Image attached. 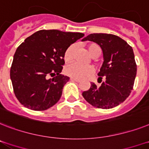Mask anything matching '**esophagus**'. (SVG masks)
Returning a JSON list of instances; mask_svg holds the SVG:
<instances>
[{
	"instance_id": "1",
	"label": "esophagus",
	"mask_w": 149,
	"mask_h": 149,
	"mask_svg": "<svg viewBox=\"0 0 149 149\" xmlns=\"http://www.w3.org/2000/svg\"><path fill=\"white\" fill-rule=\"evenodd\" d=\"M70 79L72 81H75V82H77V83H79L80 82V80L79 79H76V78H72V77H71Z\"/></svg>"
}]
</instances>
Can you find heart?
Masks as SVG:
<instances>
[{
    "mask_svg": "<svg viewBox=\"0 0 149 149\" xmlns=\"http://www.w3.org/2000/svg\"><path fill=\"white\" fill-rule=\"evenodd\" d=\"M76 49H77V46L75 44H72L66 48L63 54V59L65 62L70 63L73 60ZM87 49H88L89 54L91 55L92 57L93 58L98 57L101 53V49H100V47L95 43L88 44ZM64 71L67 76H70L71 77L76 79H84L92 74L93 72L94 69L91 66H83L77 63H72L66 66Z\"/></svg>",
    "mask_w": 149,
    "mask_h": 149,
    "instance_id": "heart-1",
    "label": "heart"
}]
</instances>
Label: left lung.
Returning a JSON list of instances; mask_svg holds the SVG:
<instances>
[{"mask_svg":"<svg viewBox=\"0 0 149 149\" xmlns=\"http://www.w3.org/2000/svg\"><path fill=\"white\" fill-rule=\"evenodd\" d=\"M83 40L98 43L103 52L104 62L99 79L100 86L92 83L88 90L83 93V98L98 109L114 108L129 97L133 89L137 72L133 49L118 36L107 33H92Z\"/></svg>","mask_w":149,"mask_h":149,"instance_id":"obj_1","label":"left lung"}]
</instances>
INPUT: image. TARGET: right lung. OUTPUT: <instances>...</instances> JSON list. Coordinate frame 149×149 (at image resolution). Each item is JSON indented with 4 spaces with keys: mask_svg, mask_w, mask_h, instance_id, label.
Masks as SVG:
<instances>
[{
    "mask_svg": "<svg viewBox=\"0 0 149 149\" xmlns=\"http://www.w3.org/2000/svg\"><path fill=\"white\" fill-rule=\"evenodd\" d=\"M83 36L82 33L41 30L17 47L10 76L15 96L23 106L43 111L60 100L64 85L70 80L60 74L64 52Z\"/></svg>",
    "mask_w": 149,
    "mask_h": 149,
    "instance_id": "right-lung-1",
    "label": "right lung"
}]
</instances>
